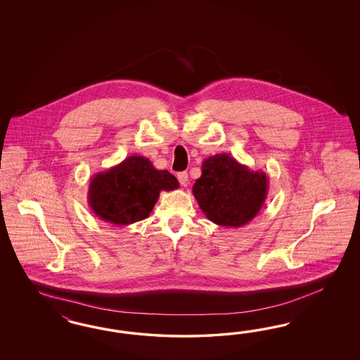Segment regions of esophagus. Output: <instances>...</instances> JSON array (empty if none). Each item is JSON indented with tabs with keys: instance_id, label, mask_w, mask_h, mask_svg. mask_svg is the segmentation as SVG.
I'll use <instances>...</instances> for the list:
<instances>
[{
	"instance_id": "34e87169",
	"label": "esophagus",
	"mask_w": 360,
	"mask_h": 360,
	"mask_svg": "<svg viewBox=\"0 0 360 360\" xmlns=\"http://www.w3.org/2000/svg\"><path fill=\"white\" fill-rule=\"evenodd\" d=\"M176 178H178L179 184L182 186H187V184H188V174H187L186 172H181V173H178Z\"/></svg>"
}]
</instances>
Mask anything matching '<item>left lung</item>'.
Returning <instances> with one entry per match:
<instances>
[{
    "mask_svg": "<svg viewBox=\"0 0 360 360\" xmlns=\"http://www.w3.org/2000/svg\"><path fill=\"white\" fill-rule=\"evenodd\" d=\"M268 176L240 164L227 153L215 154L202 164V175L193 186L203 214L221 227L248 224L264 206Z\"/></svg>",
    "mask_w": 360,
    "mask_h": 360,
    "instance_id": "8db88e82",
    "label": "left lung"
}]
</instances>
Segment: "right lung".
Wrapping results in <instances>:
<instances>
[{"label":"right lung","instance_id":"obj_1","mask_svg":"<svg viewBox=\"0 0 360 360\" xmlns=\"http://www.w3.org/2000/svg\"><path fill=\"white\" fill-rule=\"evenodd\" d=\"M178 187L167 170H157L149 158L131 155L91 178L88 205L100 220L128 226L150 215L162 190Z\"/></svg>","mask_w":360,"mask_h":360}]
</instances>
